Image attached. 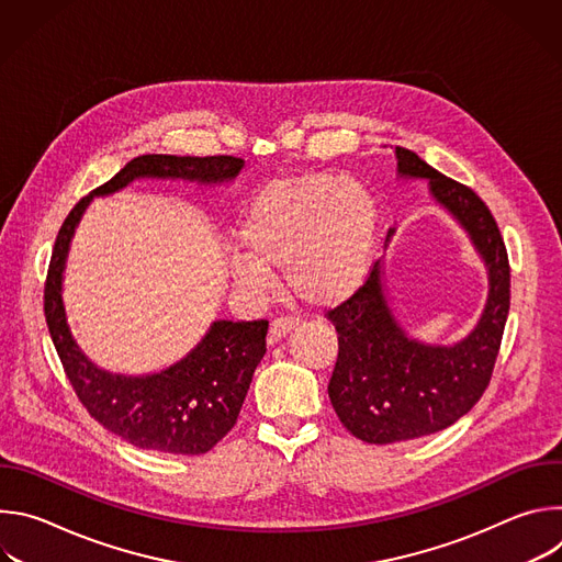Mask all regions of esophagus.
I'll list each match as a JSON object with an SVG mask.
<instances>
[{
    "label": "esophagus",
    "mask_w": 562,
    "mask_h": 562,
    "mask_svg": "<svg viewBox=\"0 0 562 562\" xmlns=\"http://www.w3.org/2000/svg\"><path fill=\"white\" fill-rule=\"evenodd\" d=\"M297 325H300L297 317H291V315L276 317L273 323H271V329H269V342H278V340L286 338Z\"/></svg>",
    "instance_id": "esophagus-1"
}]
</instances>
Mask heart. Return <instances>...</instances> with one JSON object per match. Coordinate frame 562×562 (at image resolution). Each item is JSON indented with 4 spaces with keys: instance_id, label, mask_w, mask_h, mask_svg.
Listing matches in <instances>:
<instances>
[{
    "instance_id": "obj_1",
    "label": "heart",
    "mask_w": 562,
    "mask_h": 562,
    "mask_svg": "<svg viewBox=\"0 0 562 562\" xmlns=\"http://www.w3.org/2000/svg\"><path fill=\"white\" fill-rule=\"evenodd\" d=\"M378 231L371 191L336 173H306L267 184L239 222L245 254L228 258L243 289L265 293L284 267L295 297L313 306L347 300L367 278Z\"/></svg>"
}]
</instances>
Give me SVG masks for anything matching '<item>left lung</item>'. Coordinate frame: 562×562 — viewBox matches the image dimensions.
Listing matches in <instances>:
<instances>
[{"mask_svg": "<svg viewBox=\"0 0 562 562\" xmlns=\"http://www.w3.org/2000/svg\"><path fill=\"white\" fill-rule=\"evenodd\" d=\"M395 159L397 178L427 180L436 204L469 235L485 262L490 291L475 327L453 345H427L405 331L386 297L382 260L347 302L327 313L338 331L331 405L340 423L371 445L429 436L462 418L490 384L509 313L507 249L487 204L409 148L395 146ZM393 233L395 226L386 243Z\"/></svg>", "mask_w": 562, "mask_h": 562, "instance_id": "1", "label": "left lung"}]
</instances>
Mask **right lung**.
I'll list each match as a JSON object with an SVG mask.
<instances>
[{
	"label": "right lung",
	"instance_id": "add662e5",
	"mask_svg": "<svg viewBox=\"0 0 562 562\" xmlns=\"http://www.w3.org/2000/svg\"><path fill=\"white\" fill-rule=\"evenodd\" d=\"M233 155H139L106 184L79 200L64 220L44 286L46 325L64 371L87 412L111 434L139 449L200 456L235 425L256 367L267 353V319H215L204 338L159 373L124 375L100 369L75 342L61 300L64 269L75 228L93 198L113 195L135 180L226 184L243 171Z\"/></svg>",
	"mask_w": 562,
	"mask_h": 562
}]
</instances>
